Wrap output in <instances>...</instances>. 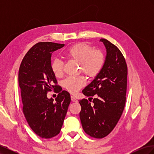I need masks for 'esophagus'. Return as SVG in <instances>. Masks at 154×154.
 <instances>
[{
	"mask_svg": "<svg viewBox=\"0 0 154 154\" xmlns=\"http://www.w3.org/2000/svg\"><path fill=\"white\" fill-rule=\"evenodd\" d=\"M71 100L73 101V102H76V103H77V102H78V100L75 98V97H74V96H71Z\"/></svg>",
	"mask_w": 154,
	"mask_h": 154,
	"instance_id": "34e87169",
	"label": "esophagus"
}]
</instances>
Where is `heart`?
Listing matches in <instances>:
<instances>
[{
  "mask_svg": "<svg viewBox=\"0 0 154 154\" xmlns=\"http://www.w3.org/2000/svg\"><path fill=\"white\" fill-rule=\"evenodd\" d=\"M64 57L80 64V70L88 77L94 78L103 69L105 58L100 50H93L91 45L84 43L74 44L67 49ZM63 62L58 59L53 60L51 69L56 77H60L63 74ZM85 81L82 76L69 77L63 82V87L72 94L76 93L85 85Z\"/></svg>",
  "mask_w": 154,
  "mask_h": 154,
  "instance_id": "obj_1",
  "label": "heart"
}]
</instances>
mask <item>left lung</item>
Wrapping results in <instances>:
<instances>
[{
    "label": "left lung",
    "instance_id": "1",
    "mask_svg": "<svg viewBox=\"0 0 154 154\" xmlns=\"http://www.w3.org/2000/svg\"><path fill=\"white\" fill-rule=\"evenodd\" d=\"M106 48L103 69L82 91L87 96L97 94L92 105L86 99L79 101L80 118L85 133L92 137L103 138L117 125L126 101L127 66L120 50L109 40L101 38Z\"/></svg>",
    "mask_w": 154,
    "mask_h": 154
}]
</instances>
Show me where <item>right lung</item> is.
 I'll return each mask as SVG.
<instances>
[{"label": "right lung", "mask_w": 154, "mask_h": 154, "mask_svg": "<svg viewBox=\"0 0 154 154\" xmlns=\"http://www.w3.org/2000/svg\"><path fill=\"white\" fill-rule=\"evenodd\" d=\"M64 45L37 43L25 55L18 71L23 112L31 128L42 138L50 139L60 133L71 103L70 94L57 85L51 69L52 53ZM53 89L59 93L55 101L47 97Z\"/></svg>", "instance_id": "obj_1"}]
</instances>
